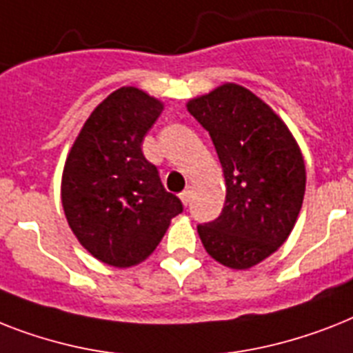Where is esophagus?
<instances>
[{
    "label": "esophagus",
    "instance_id": "esophagus-1",
    "mask_svg": "<svg viewBox=\"0 0 353 353\" xmlns=\"http://www.w3.org/2000/svg\"><path fill=\"white\" fill-rule=\"evenodd\" d=\"M179 197H181L183 205H185V206L190 205V199H192V190H190V188H186V190H183L181 194H179Z\"/></svg>",
    "mask_w": 353,
    "mask_h": 353
}]
</instances>
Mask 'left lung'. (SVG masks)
Listing matches in <instances>:
<instances>
[{
  "instance_id": "1",
  "label": "left lung",
  "mask_w": 353,
  "mask_h": 353,
  "mask_svg": "<svg viewBox=\"0 0 353 353\" xmlns=\"http://www.w3.org/2000/svg\"><path fill=\"white\" fill-rule=\"evenodd\" d=\"M221 161V214L197 225L205 250L221 265L250 268L290 236L305 197L306 172L296 139L266 103L226 83L188 103Z\"/></svg>"
}]
</instances>
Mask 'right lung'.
I'll return each instance as SVG.
<instances>
[{
	"mask_svg": "<svg viewBox=\"0 0 353 353\" xmlns=\"http://www.w3.org/2000/svg\"><path fill=\"white\" fill-rule=\"evenodd\" d=\"M161 110L141 90L119 88L90 114L65 163L68 225L94 257L117 268L147 259L183 212L141 148Z\"/></svg>",
	"mask_w": 353,
	"mask_h": 353,
	"instance_id": "right-lung-1",
	"label": "right lung"
}]
</instances>
